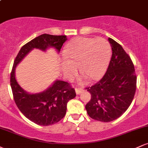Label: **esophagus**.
I'll return each instance as SVG.
<instances>
[{
	"instance_id": "34e87169",
	"label": "esophagus",
	"mask_w": 148,
	"mask_h": 148,
	"mask_svg": "<svg viewBox=\"0 0 148 148\" xmlns=\"http://www.w3.org/2000/svg\"><path fill=\"white\" fill-rule=\"evenodd\" d=\"M75 90H76V95H79L81 92L84 91V89H83L82 88H76Z\"/></svg>"
}]
</instances>
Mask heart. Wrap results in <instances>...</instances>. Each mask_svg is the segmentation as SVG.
<instances>
[{"label":"heart","instance_id":"1","mask_svg":"<svg viewBox=\"0 0 148 148\" xmlns=\"http://www.w3.org/2000/svg\"><path fill=\"white\" fill-rule=\"evenodd\" d=\"M62 69L68 79L75 76L78 67L83 76L91 81L101 79L106 72L111 55L109 42L103 38L76 37L64 50Z\"/></svg>","mask_w":148,"mask_h":148}]
</instances>
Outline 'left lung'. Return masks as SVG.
<instances>
[{
    "label": "left lung",
    "mask_w": 148,
    "mask_h": 148,
    "mask_svg": "<svg viewBox=\"0 0 148 148\" xmlns=\"http://www.w3.org/2000/svg\"><path fill=\"white\" fill-rule=\"evenodd\" d=\"M112 56L102 79L86 88L91 99L86 109L91 118L97 121H113L127 111L136 90L137 76L133 62L122 46L108 38Z\"/></svg>",
    "instance_id": "left-lung-1"
}]
</instances>
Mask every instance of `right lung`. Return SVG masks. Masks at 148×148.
<instances>
[{
  "instance_id": "1",
  "label": "right lung",
  "mask_w": 148,
  "mask_h": 148,
  "mask_svg": "<svg viewBox=\"0 0 148 148\" xmlns=\"http://www.w3.org/2000/svg\"><path fill=\"white\" fill-rule=\"evenodd\" d=\"M67 40L66 35L42 34L23 45L14 61L10 85L14 102L20 111L37 125L49 126L62 120L66 114L67 102L76 97L75 90L69 83L58 80L45 91L29 94L18 84L15 78V68L32 49L35 48L45 51L51 47L59 52Z\"/></svg>"
}]
</instances>
